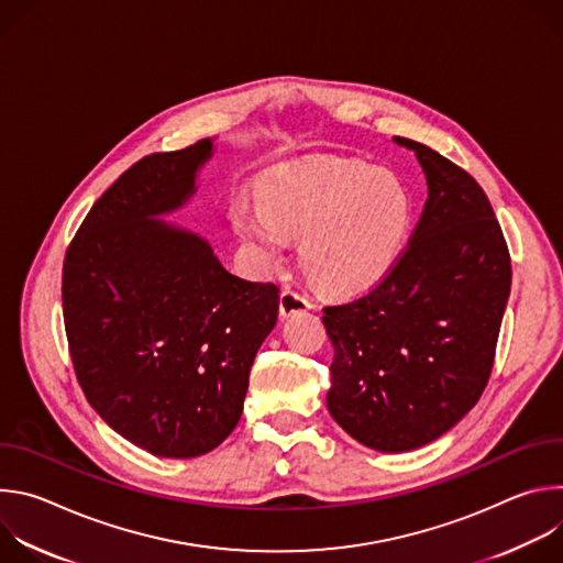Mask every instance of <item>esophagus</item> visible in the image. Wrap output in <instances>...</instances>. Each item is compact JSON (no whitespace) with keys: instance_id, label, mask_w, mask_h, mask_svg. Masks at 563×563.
I'll list each match as a JSON object with an SVG mask.
<instances>
[{"instance_id":"34e87169","label":"esophagus","mask_w":563,"mask_h":563,"mask_svg":"<svg viewBox=\"0 0 563 563\" xmlns=\"http://www.w3.org/2000/svg\"><path fill=\"white\" fill-rule=\"evenodd\" d=\"M313 302L300 294V291H291V289H285L280 294V316L287 318V316H294V313H300V311H307L311 309Z\"/></svg>"}]
</instances>
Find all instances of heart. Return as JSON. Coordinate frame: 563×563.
Segmentation results:
<instances>
[{
	"instance_id": "obj_1",
	"label": "heart",
	"mask_w": 563,
	"mask_h": 563,
	"mask_svg": "<svg viewBox=\"0 0 563 563\" xmlns=\"http://www.w3.org/2000/svg\"><path fill=\"white\" fill-rule=\"evenodd\" d=\"M233 229L261 269H274L300 238V263L323 289L361 291L404 256L415 227L410 185L363 159H316L272 172L261 207L235 200Z\"/></svg>"
}]
</instances>
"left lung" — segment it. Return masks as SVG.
I'll return each instance as SVG.
<instances>
[{
    "label": "left lung",
    "mask_w": 563,
    "mask_h": 563,
    "mask_svg": "<svg viewBox=\"0 0 563 563\" xmlns=\"http://www.w3.org/2000/svg\"><path fill=\"white\" fill-rule=\"evenodd\" d=\"M410 245L378 287L325 307L334 345L328 410L358 443L410 452L454 428L484 391L510 296V254L488 196L430 146Z\"/></svg>",
    "instance_id": "8db88e82"
}]
</instances>
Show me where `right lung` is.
Wrapping results in <instances>:
<instances>
[{
	"label": "right lung",
	"mask_w": 563,
	"mask_h": 563,
	"mask_svg": "<svg viewBox=\"0 0 563 563\" xmlns=\"http://www.w3.org/2000/svg\"><path fill=\"white\" fill-rule=\"evenodd\" d=\"M216 137L155 153L91 207L66 252L75 374L104 423L165 459L218 448L243 415L278 287L231 274L209 240L165 220L198 191Z\"/></svg>",
	"instance_id": "right-lung-1"
}]
</instances>
